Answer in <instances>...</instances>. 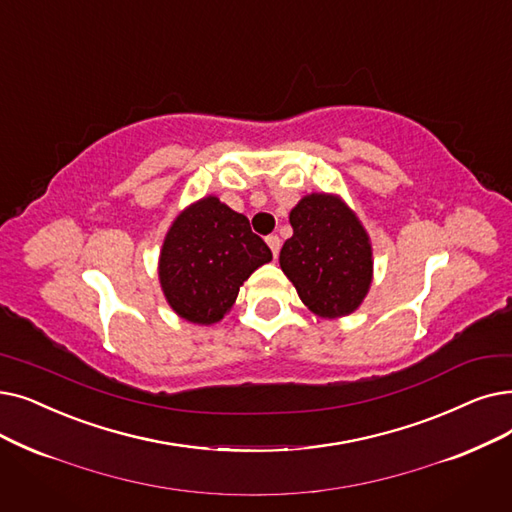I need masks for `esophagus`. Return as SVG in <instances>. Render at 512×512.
Listing matches in <instances>:
<instances>
[{
  "label": "esophagus",
  "instance_id": "1",
  "mask_svg": "<svg viewBox=\"0 0 512 512\" xmlns=\"http://www.w3.org/2000/svg\"><path fill=\"white\" fill-rule=\"evenodd\" d=\"M265 240H268V244H270L272 255H274V257H278V253H280V247H282V240H280L276 234H270V236L265 238Z\"/></svg>",
  "mask_w": 512,
  "mask_h": 512
}]
</instances>
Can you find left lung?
Masks as SVG:
<instances>
[{
    "instance_id": "1",
    "label": "left lung",
    "mask_w": 512,
    "mask_h": 512,
    "mask_svg": "<svg viewBox=\"0 0 512 512\" xmlns=\"http://www.w3.org/2000/svg\"><path fill=\"white\" fill-rule=\"evenodd\" d=\"M291 226L280 268L301 301L322 318L351 314L372 278L370 242L358 217L335 196L311 194L291 211Z\"/></svg>"
}]
</instances>
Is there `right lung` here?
Instances as JSON below:
<instances>
[{"instance_id":"1","label":"right lung","mask_w":512,"mask_h":512,"mask_svg":"<svg viewBox=\"0 0 512 512\" xmlns=\"http://www.w3.org/2000/svg\"><path fill=\"white\" fill-rule=\"evenodd\" d=\"M270 259V247L253 234L249 219L209 196L173 221L159 276L175 314L213 324L232 307L240 284Z\"/></svg>"}]
</instances>
